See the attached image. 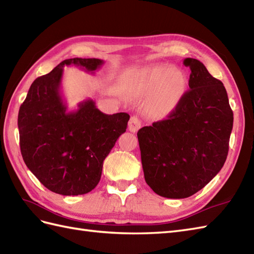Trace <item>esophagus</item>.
Returning <instances> with one entry per match:
<instances>
[{
    "instance_id": "obj_1",
    "label": "esophagus",
    "mask_w": 254,
    "mask_h": 254,
    "mask_svg": "<svg viewBox=\"0 0 254 254\" xmlns=\"http://www.w3.org/2000/svg\"><path fill=\"white\" fill-rule=\"evenodd\" d=\"M140 127H141V121H140V119L138 118V117H135L134 116V117H132L131 119H129V121H128V129L132 133L137 132L138 129L140 128Z\"/></svg>"
}]
</instances>
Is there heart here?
Masks as SVG:
<instances>
[{
  "label": "heart",
  "mask_w": 254,
  "mask_h": 254,
  "mask_svg": "<svg viewBox=\"0 0 254 254\" xmlns=\"http://www.w3.org/2000/svg\"><path fill=\"white\" fill-rule=\"evenodd\" d=\"M144 93L153 92L152 107L159 113L173 109L186 91V76L183 70L168 65H154L145 70L141 81Z\"/></svg>",
  "instance_id": "obj_1"
}]
</instances>
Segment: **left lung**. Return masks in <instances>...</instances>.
Here are the masks:
<instances>
[{"label": "left lung", "instance_id": "left-lung-1", "mask_svg": "<svg viewBox=\"0 0 254 254\" xmlns=\"http://www.w3.org/2000/svg\"><path fill=\"white\" fill-rule=\"evenodd\" d=\"M191 69L189 90L167 119L141 127L138 142L147 185L160 196L186 198L198 192L224 165L233 112L223 83L200 61Z\"/></svg>", "mask_w": 254, "mask_h": 254}]
</instances>
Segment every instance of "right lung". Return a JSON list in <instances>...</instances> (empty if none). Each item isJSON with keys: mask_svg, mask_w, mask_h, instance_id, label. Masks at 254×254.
<instances>
[{"mask_svg": "<svg viewBox=\"0 0 254 254\" xmlns=\"http://www.w3.org/2000/svg\"><path fill=\"white\" fill-rule=\"evenodd\" d=\"M100 59L74 58L62 61L49 74L31 84L18 114L20 150L25 165L48 190L81 195L99 184L103 162L117 139L127 131V113L106 115L93 100L68 112L61 94L63 67L94 71Z\"/></svg>", "mask_w": 254, "mask_h": 254, "instance_id": "obj_1", "label": "right lung"}]
</instances>
